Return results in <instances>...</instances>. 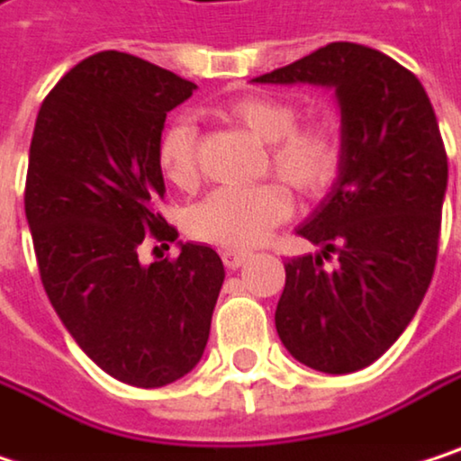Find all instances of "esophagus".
<instances>
[{"instance_id":"1","label":"esophagus","mask_w":461,"mask_h":461,"mask_svg":"<svg viewBox=\"0 0 461 461\" xmlns=\"http://www.w3.org/2000/svg\"><path fill=\"white\" fill-rule=\"evenodd\" d=\"M221 259H223V265L229 270H238V267H243L249 262V254H243V251H223Z\"/></svg>"}]
</instances>
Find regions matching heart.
<instances>
[{
    "label": "heart",
    "mask_w": 461,
    "mask_h": 461,
    "mask_svg": "<svg viewBox=\"0 0 461 461\" xmlns=\"http://www.w3.org/2000/svg\"><path fill=\"white\" fill-rule=\"evenodd\" d=\"M221 115L249 129L267 145V169L286 180L303 196L321 194L340 167V137L330 121H297V107L281 96L251 94L229 102ZM156 161L164 180L188 191L199 180L196 126L191 118L172 121L156 145ZM292 212V194L281 183L249 188H215L188 207V235L226 249L246 251L259 246Z\"/></svg>",
    "instance_id": "heart-1"
}]
</instances>
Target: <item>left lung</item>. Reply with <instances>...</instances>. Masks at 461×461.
Returning <instances> with one entry per match:
<instances>
[{"mask_svg":"<svg viewBox=\"0 0 461 461\" xmlns=\"http://www.w3.org/2000/svg\"><path fill=\"white\" fill-rule=\"evenodd\" d=\"M254 80L338 94L340 175L297 229L321 254L286 262L276 330L313 370H362L405 332L435 273L448 158L432 102L411 69L357 42H330Z\"/></svg>","mask_w":461,"mask_h":461,"instance_id":"1","label":"left lung"}]
</instances>
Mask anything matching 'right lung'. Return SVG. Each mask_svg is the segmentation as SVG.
Instances as JSON below:
<instances>
[{"mask_svg": "<svg viewBox=\"0 0 461 461\" xmlns=\"http://www.w3.org/2000/svg\"><path fill=\"white\" fill-rule=\"evenodd\" d=\"M196 86L121 50L72 67L45 96L29 148L26 221L45 294L75 343L113 378L156 389L202 359L223 284L221 257L196 243L140 265L164 221L156 145Z\"/></svg>", "mask_w": 461, "mask_h": 461, "instance_id": "right-lung-1", "label": "right lung"}]
</instances>
